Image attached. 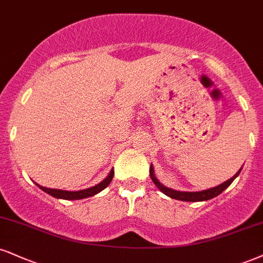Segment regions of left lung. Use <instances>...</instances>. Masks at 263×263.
Listing matches in <instances>:
<instances>
[{
	"label": "left lung",
	"instance_id": "obj_1",
	"mask_svg": "<svg viewBox=\"0 0 263 263\" xmlns=\"http://www.w3.org/2000/svg\"><path fill=\"white\" fill-rule=\"evenodd\" d=\"M241 168L236 172L235 176H233L231 179L226 180L224 183L221 184V185H217L215 187H211V189L202 190V191H193V193H191V191H178V190L171 189V187L164 186L163 184H161L160 181H158L156 176H155V172H154V168H152V166L150 167V177H151L152 181H154L155 185H156L158 189H160L162 193L164 194V195L170 196V197H172V199H176V200L196 202V201H206V200L213 199V197H216L217 195H219V194L223 193V191H224L227 187H228L233 183V180H234L235 178L239 176V173L241 172Z\"/></svg>",
	"mask_w": 263,
	"mask_h": 263
}]
</instances>
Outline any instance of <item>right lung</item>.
I'll return each mask as SVG.
<instances>
[{"instance_id":"obj_1","label":"right lung","mask_w":263,"mask_h":263,"mask_svg":"<svg viewBox=\"0 0 263 263\" xmlns=\"http://www.w3.org/2000/svg\"><path fill=\"white\" fill-rule=\"evenodd\" d=\"M113 176H115V171L111 170L109 174L107 176L105 179H103L101 183H99L95 186L89 187V189H84L79 191H67V190H60V189H50V187H45L36 184V185L40 187L41 190H44L45 193H47L48 195L57 197V199H63V200H82L86 199V197L93 196L96 194H99L100 191H102L105 187L108 186V184L111 183L113 179Z\"/></svg>"}]
</instances>
